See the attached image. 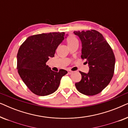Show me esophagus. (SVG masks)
Instances as JSON below:
<instances>
[{
    "mask_svg": "<svg viewBox=\"0 0 128 128\" xmlns=\"http://www.w3.org/2000/svg\"><path fill=\"white\" fill-rule=\"evenodd\" d=\"M72 73H73V71H71V70H69L68 71V74H70Z\"/></svg>",
    "mask_w": 128,
    "mask_h": 128,
    "instance_id": "obj_1",
    "label": "esophagus"
}]
</instances>
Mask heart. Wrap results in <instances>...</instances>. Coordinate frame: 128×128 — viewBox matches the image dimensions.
Segmentation results:
<instances>
[{
	"mask_svg": "<svg viewBox=\"0 0 128 128\" xmlns=\"http://www.w3.org/2000/svg\"><path fill=\"white\" fill-rule=\"evenodd\" d=\"M66 42H67L68 46L75 44H78V38H77L73 34L69 35V36L66 38Z\"/></svg>",
	"mask_w": 128,
	"mask_h": 128,
	"instance_id": "1",
	"label": "heart"
}]
</instances>
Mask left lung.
<instances>
[{
  "instance_id": "left-lung-1",
  "label": "left lung",
  "mask_w": 128,
  "mask_h": 128,
  "mask_svg": "<svg viewBox=\"0 0 128 128\" xmlns=\"http://www.w3.org/2000/svg\"><path fill=\"white\" fill-rule=\"evenodd\" d=\"M82 43V59H86L89 72H79L82 79L75 83L78 92L87 96L100 93L108 85L114 73L115 58L102 35L95 30L74 31Z\"/></svg>"
}]
</instances>
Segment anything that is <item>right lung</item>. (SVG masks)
Wrapping results in <instances>:
<instances>
[{"instance_id":"right-lung-1","label":"right lung","mask_w":128,"mask_h":128,"mask_svg":"<svg viewBox=\"0 0 128 128\" xmlns=\"http://www.w3.org/2000/svg\"><path fill=\"white\" fill-rule=\"evenodd\" d=\"M64 32L42 33L30 36L21 45L17 53V69L22 81L31 92L40 96L50 95L60 84L68 72L52 71L46 65L54 57L58 45L64 40Z\"/></svg>"}]
</instances>
